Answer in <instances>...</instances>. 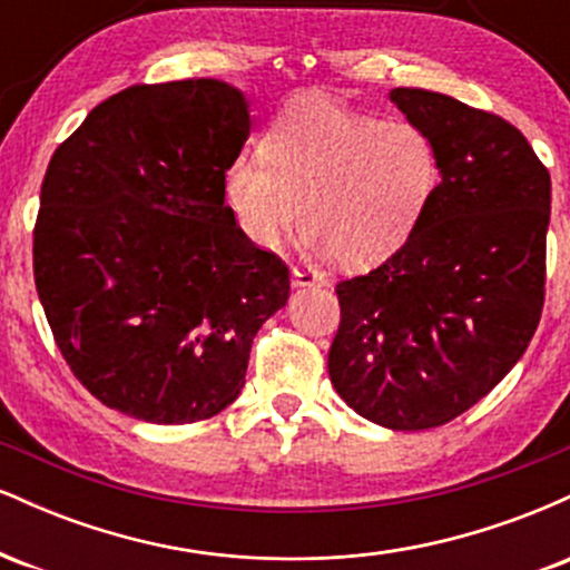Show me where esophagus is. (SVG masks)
Listing matches in <instances>:
<instances>
[{
	"label": "esophagus",
	"instance_id": "obj_1",
	"mask_svg": "<svg viewBox=\"0 0 570 570\" xmlns=\"http://www.w3.org/2000/svg\"><path fill=\"white\" fill-rule=\"evenodd\" d=\"M292 286L294 289H307V286H324V273L316 267H292Z\"/></svg>",
	"mask_w": 570,
	"mask_h": 570
}]
</instances>
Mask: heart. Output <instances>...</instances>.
I'll return each instance as SVG.
<instances>
[{
	"mask_svg": "<svg viewBox=\"0 0 570 570\" xmlns=\"http://www.w3.org/2000/svg\"><path fill=\"white\" fill-rule=\"evenodd\" d=\"M440 185L426 130L377 120L311 96L289 104L263 136V155H238L225 195L240 230L273 248L303 225L307 244L343 267L381 265L410 240Z\"/></svg>",
	"mask_w": 570,
	"mask_h": 570,
	"instance_id": "b5f03b06",
	"label": "heart"
}]
</instances>
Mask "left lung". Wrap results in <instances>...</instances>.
I'll list each match as a JSON object with an SVG mask.
<instances>
[{"label":"left lung","mask_w":570,"mask_h":570,"mask_svg":"<svg viewBox=\"0 0 570 570\" xmlns=\"http://www.w3.org/2000/svg\"><path fill=\"white\" fill-rule=\"evenodd\" d=\"M426 130L440 185L410 240L367 276L337 284L330 381L377 426H442L520 362L544 307L552 185L499 115L444 94L394 88Z\"/></svg>","instance_id":"1"}]
</instances>
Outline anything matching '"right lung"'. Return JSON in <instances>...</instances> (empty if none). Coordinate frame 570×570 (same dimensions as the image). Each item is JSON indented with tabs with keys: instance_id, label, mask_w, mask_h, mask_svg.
Segmentation results:
<instances>
[{
	"instance_id": "right-lung-1",
	"label": "right lung",
	"mask_w": 570,
	"mask_h": 570,
	"mask_svg": "<svg viewBox=\"0 0 570 570\" xmlns=\"http://www.w3.org/2000/svg\"><path fill=\"white\" fill-rule=\"evenodd\" d=\"M248 130L233 85H136L50 158L39 303L77 381L136 421L195 423L233 404L254 335L289 299V267L225 206Z\"/></svg>"
}]
</instances>
